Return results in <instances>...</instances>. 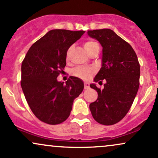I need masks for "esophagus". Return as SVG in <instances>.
<instances>
[{
    "instance_id": "1",
    "label": "esophagus",
    "mask_w": 158,
    "mask_h": 158,
    "mask_svg": "<svg viewBox=\"0 0 158 158\" xmlns=\"http://www.w3.org/2000/svg\"><path fill=\"white\" fill-rule=\"evenodd\" d=\"M89 83H87V82H85L84 83V89H89Z\"/></svg>"
}]
</instances>
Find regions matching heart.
<instances>
[{
	"mask_svg": "<svg viewBox=\"0 0 158 158\" xmlns=\"http://www.w3.org/2000/svg\"><path fill=\"white\" fill-rule=\"evenodd\" d=\"M97 44V43L89 40V41H87L84 44V49H86V51H88L91 48H92ZM92 73H93V70L92 69L86 67H77L73 70L74 75L81 77L82 79H88L92 75Z\"/></svg>",
	"mask_w": 158,
	"mask_h": 158,
	"instance_id": "obj_1",
	"label": "heart"
}]
</instances>
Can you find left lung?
Instances as JSON below:
<instances>
[{
  "label": "left lung",
  "instance_id": "1",
  "mask_svg": "<svg viewBox=\"0 0 158 158\" xmlns=\"http://www.w3.org/2000/svg\"><path fill=\"white\" fill-rule=\"evenodd\" d=\"M87 34L103 47L101 68L94 81L106 80L103 89L90 84L98 96L89 109L98 123L113 125L123 119L132 105L140 85V64L130 44L112 29L89 30Z\"/></svg>",
  "mask_w": 158,
  "mask_h": 158
}]
</instances>
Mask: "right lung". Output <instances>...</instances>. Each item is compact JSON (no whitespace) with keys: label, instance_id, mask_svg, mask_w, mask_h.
Listing matches in <instances>:
<instances>
[{"label":"right lung","instance_id":"add662e5","mask_svg":"<svg viewBox=\"0 0 158 158\" xmlns=\"http://www.w3.org/2000/svg\"><path fill=\"white\" fill-rule=\"evenodd\" d=\"M85 31L53 29L39 39L27 52L21 65V88L31 110L39 120L55 125L69 116L74 100L84 84L71 77L64 84L57 80L66 64L69 48Z\"/></svg>","mask_w":158,"mask_h":158}]
</instances>
